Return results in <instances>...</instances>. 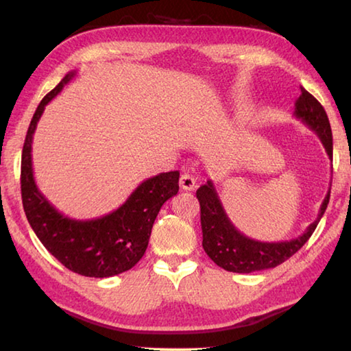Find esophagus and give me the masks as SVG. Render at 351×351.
I'll use <instances>...</instances> for the list:
<instances>
[{
  "mask_svg": "<svg viewBox=\"0 0 351 351\" xmlns=\"http://www.w3.org/2000/svg\"><path fill=\"white\" fill-rule=\"evenodd\" d=\"M180 187L182 190H189V192H190V190H195V189H197V180H195L192 175L184 173L180 178Z\"/></svg>",
  "mask_w": 351,
  "mask_h": 351,
  "instance_id": "34e87169",
  "label": "esophagus"
}]
</instances>
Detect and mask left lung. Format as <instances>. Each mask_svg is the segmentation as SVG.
Listing matches in <instances>:
<instances>
[{"label":"left lung","mask_w":351,"mask_h":351,"mask_svg":"<svg viewBox=\"0 0 351 351\" xmlns=\"http://www.w3.org/2000/svg\"><path fill=\"white\" fill-rule=\"evenodd\" d=\"M300 91L302 94L295 100L294 116L319 136L326 154L332 161V134L328 116L316 97L311 96L305 88H300ZM197 198L201 207V229H203V247L206 254L219 268L239 274H249V272L271 269L282 265L310 240L328 206L330 192L326 193L320 206L317 218L308 226L304 234L294 240L277 243L257 241L243 235L226 215L212 181H207V184L197 190Z\"/></svg>","instance_id":"left-lung-1"}]
</instances>
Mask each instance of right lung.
<instances>
[{"mask_svg": "<svg viewBox=\"0 0 351 351\" xmlns=\"http://www.w3.org/2000/svg\"><path fill=\"white\" fill-rule=\"evenodd\" d=\"M75 75L63 77L35 110L21 154V198L27 221L43 246L69 271L85 277H112L142 258L162 204L180 190V171L148 178L114 212L94 219H73L58 212L34 180L32 139L45 106Z\"/></svg>", "mask_w": 351, "mask_h": 351, "instance_id": "add662e5", "label": "right lung"}]
</instances>
